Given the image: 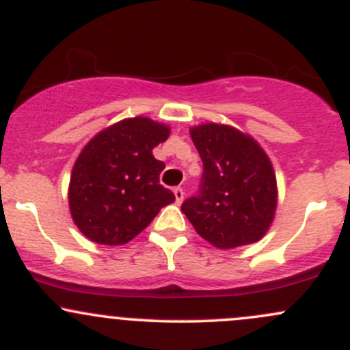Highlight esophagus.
<instances>
[{"label": "esophagus", "mask_w": 350, "mask_h": 350, "mask_svg": "<svg viewBox=\"0 0 350 350\" xmlns=\"http://www.w3.org/2000/svg\"><path fill=\"white\" fill-rule=\"evenodd\" d=\"M174 196H176V203L181 204L183 200H185V191H183V188H174Z\"/></svg>", "instance_id": "34e87169"}]
</instances>
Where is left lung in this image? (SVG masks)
I'll list each match as a JSON object with an SVG mask.
<instances>
[{
  "label": "left lung",
  "mask_w": 350,
  "mask_h": 350,
  "mask_svg": "<svg viewBox=\"0 0 350 350\" xmlns=\"http://www.w3.org/2000/svg\"><path fill=\"white\" fill-rule=\"evenodd\" d=\"M189 133L203 161V176L196 195L183 203V213L218 249L260 241L278 204L276 176L267 154L234 126L204 123Z\"/></svg>",
  "instance_id": "left-lung-1"
}]
</instances>
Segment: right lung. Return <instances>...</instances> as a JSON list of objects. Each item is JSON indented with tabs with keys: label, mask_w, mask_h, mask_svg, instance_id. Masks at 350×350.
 Listing matches in <instances>:
<instances>
[{
	"label": "right lung",
	"mask_w": 350,
	"mask_h": 350,
	"mask_svg": "<svg viewBox=\"0 0 350 350\" xmlns=\"http://www.w3.org/2000/svg\"><path fill=\"white\" fill-rule=\"evenodd\" d=\"M169 132L162 123L135 116L105 129L81 150L70 174L69 208L90 241L130 242L176 200L159 183L165 164L152 155Z\"/></svg>",
	"instance_id": "1"
}]
</instances>
